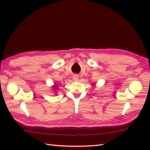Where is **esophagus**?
I'll return each mask as SVG.
<instances>
[{
	"instance_id": "esophagus-1",
	"label": "esophagus",
	"mask_w": 150,
	"mask_h": 150,
	"mask_svg": "<svg viewBox=\"0 0 150 150\" xmlns=\"http://www.w3.org/2000/svg\"><path fill=\"white\" fill-rule=\"evenodd\" d=\"M73 79L74 81H77L79 79V76L77 75H74L73 77Z\"/></svg>"
}]
</instances>
